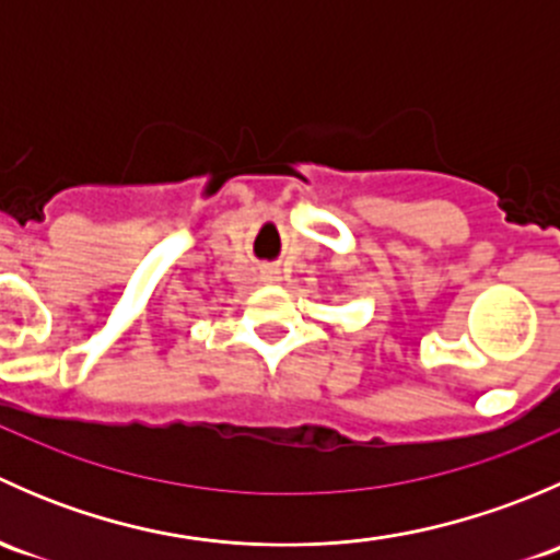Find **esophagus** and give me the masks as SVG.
Masks as SVG:
<instances>
[{
	"label": "esophagus",
	"mask_w": 560,
	"mask_h": 560,
	"mask_svg": "<svg viewBox=\"0 0 560 560\" xmlns=\"http://www.w3.org/2000/svg\"><path fill=\"white\" fill-rule=\"evenodd\" d=\"M262 281H268V284H276V281H281V270L279 268H265L262 270Z\"/></svg>",
	"instance_id": "esophagus-1"
}]
</instances>
